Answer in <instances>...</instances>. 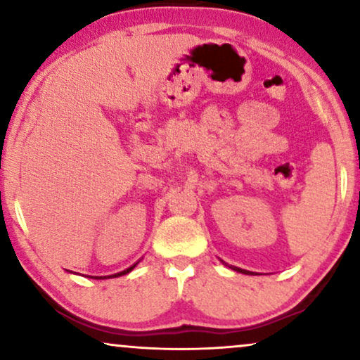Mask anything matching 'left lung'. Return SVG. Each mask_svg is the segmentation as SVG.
<instances>
[{
	"label": "left lung",
	"instance_id": "left-lung-1",
	"mask_svg": "<svg viewBox=\"0 0 360 360\" xmlns=\"http://www.w3.org/2000/svg\"><path fill=\"white\" fill-rule=\"evenodd\" d=\"M236 270H239V269H236ZM239 272H243V270H239Z\"/></svg>",
	"mask_w": 360,
	"mask_h": 360
}]
</instances>
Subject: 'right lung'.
Returning <instances> with one entry per match:
<instances>
[{
  "label": "right lung",
  "instance_id": "add662e5",
  "mask_svg": "<svg viewBox=\"0 0 360 360\" xmlns=\"http://www.w3.org/2000/svg\"><path fill=\"white\" fill-rule=\"evenodd\" d=\"M131 269H132V267H131ZM131 269H129V270H131ZM129 270H126V272H129ZM126 272H122V274H126ZM120 275H121V274H120ZM115 277H116V275H115ZM100 278H101V277H100Z\"/></svg>",
  "mask_w": 360,
  "mask_h": 360
}]
</instances>
